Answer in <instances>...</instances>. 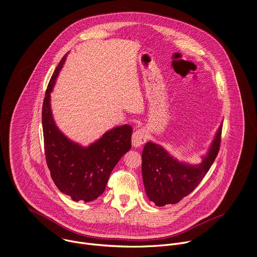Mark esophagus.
Masks as SVG:
<instances>
[{"instance_id":"obj_1","label":"esophagus","mask_w":257,"mask_h":257,"mask_svg":"<svg viewBox=\"0 0 257 257\" xmlns=\"http://www.w3.org/2000/svg\"><path fill=\"white\" fill-rule=\"evenodd\" d=\"M146 141V136L144 133V130L138 129L136 130L132 135V145L135 149L140 148L142 144H144Z\"/></svg>"}]
</instances>
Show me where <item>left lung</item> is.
<instances>
[{"mask_svg": "<svg viewBox=\"0 0 257 257\" xmlns=\"http://www.w3.org/2000/svg\"><path fill=\"white\" fill-rule=\"evenodd\" d=\"M223 123L201 162L192 165L174 158L162 145L149 141L142 152V179L149 199L157 206L175 204L191 193L213 164L221 143Z\"/></svg>", "mask_w": 257, "mask_h": 257, "instance_id": "8db88e82", "label": "left lung"}]
</instances>
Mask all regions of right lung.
<instances>
[{
    "instance_id": "obj_1",
    "label": "right lung",
    "mask_w": 257,
    "mask_h": 257,
    "mask_svg": "<svg viewBox=\"0 0 257 257\" xmlns=\"http://www.w3.org/2000/svg\"><path fill=\"white\" fill-rule=\"evenodd\" d=\"M67 55L49 82L43 104L45 154L52 179L58 189L72 200L89 202L105 189L108 177L120 159L131 149L132 127L122 125L104 132L83 146L68 138L57 126L51 107V92Z\"/></svg>"
}]
</instances>
